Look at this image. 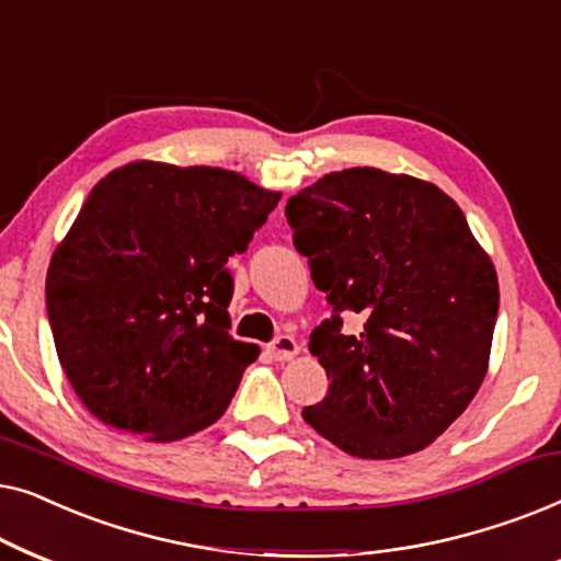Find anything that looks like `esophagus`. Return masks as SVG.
<instances>
[{"label": "esophagus", "mask_w": 561, "mask_h": 561, "mask_svg": "<svg viewBox=\"0 0 561 561\" xmlns=\"http://www.w3.org/2000/svg\"><path fill=\"white\" fill-rule=\"evenodd\" d=\"M267 355H271L273 359H278V363H283V359H290L298 352V344L294 336L288 334H280L278 340H273L271 344H267Z\"/></svg>", "instance_id": "esophagus-1"}]
</instances>
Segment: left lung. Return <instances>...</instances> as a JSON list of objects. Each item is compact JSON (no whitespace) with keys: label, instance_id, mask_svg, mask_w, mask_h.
<instances>
[{"label":"left lung","instance_id":"8db88e82","mask_svg":"<svg viewBox=\"0 0 561 561\" xmlns=\"http://www.w3.org/2000/svg\"><path fill=\"white\" fill-rule=\"evenodd\" d=\"M286 219L332 306L309 342L329 390L306 424L359 459L428 447L485 378L501 301L462 209L434 183L347 168L290 196Z\"/></svg>","mask_w":561,"mask_h":561}]
</instances>
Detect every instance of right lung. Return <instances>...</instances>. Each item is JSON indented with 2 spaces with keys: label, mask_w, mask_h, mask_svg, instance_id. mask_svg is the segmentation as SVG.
<instances>
[{
  "label": "right lung",
  "mask_w": 561,
  "mask_h": 561,
  "mask_svg": "<svg viewBox=\"0 0 561 561\" xmlns=\"http://www.w3.org/2000/svg\"><path fill=\"white\" fill-rule=\"evenodd\" d=\"M280 194L225 168L129 163L53 252L45 304L76 396L106 426L175 442L227 411L257 344L229 334L234 280Z\"/></svg>",
  "instance_id": "obj_1"
}]
</instances>
